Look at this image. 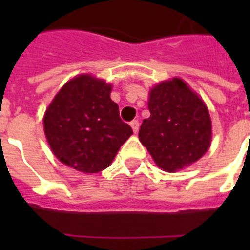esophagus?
I'll use <instances>...</instances> for the list:
<instances>
[{
  "mask_svg": "<svg viewBox=\"0 0 250 250\" xmlns=\"http://www.w3.org/2000/svg\"><path fill=\"white\" fill-rule=\"evenodd\" d=\"M129 125H131V127H132L133 132L137 133V131H139V121H136V119H135V121L131 122Z\"/></svg>",
  "mask_w": 250,
  "mask_h": 250,
  "instance_id": "esophagus-1",
  "label": "esophagus"
}]
</instances>
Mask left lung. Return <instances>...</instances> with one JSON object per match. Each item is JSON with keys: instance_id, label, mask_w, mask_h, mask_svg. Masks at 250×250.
<instances>
[{"instance_id": "obj_1", "label": "left lung", "mask_w": 250, "mask_h": 250, "mask_svg": "<svg viewBox=\"0 0 250 250\" xmlns=\"http://www.w3.org/2000/svg\"><path fill=\"white\" fill-rule=\"evenodd\" d=\"M149 111L139 139L162 170L184 168L208 152L211 140L209 111L182 79L154 86L149 94Z\"/></svg>"}]
</instances>
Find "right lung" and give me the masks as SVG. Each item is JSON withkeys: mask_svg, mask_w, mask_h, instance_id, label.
Segmentation results:
<instances>
[{"mask_svg": "<svg viewBox=\"0 0 250 250\" xmlns=\"http://www.w3.org/2000/svg\"><path fill=\"white\" fill-rule=\"evenodd\" d=\"M110 92L104 80L80 75L57 93L45 113L44 131L62 164L88 174L105 170L132 135Z\"/></svg>", "mask_w": 250, "mask_h": 250, "instance_id": "add662e5", "label": "right lung"}]
</instances>
